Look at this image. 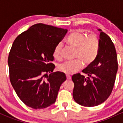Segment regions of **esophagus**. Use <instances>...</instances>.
I'll use <instances>...</instances> for the list:
<instances>
[{"instance_id":"obj_1","label":"esophagus","mask_w":123,"mask_h":123,"mask_svg":"<svg viewBox=\"0 0 123 123\" xmlns=\"http://www.w3.org/2000/svg\"><path fill=\"white\" fill-rule=\"evenodd\" d=\"M66 79H67V80H70L71 79V77L69 75H66Z\"/></svg>"}]
</instances>
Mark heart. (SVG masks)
Masks as SVG:
<instances>
[{"label":"heart","mask_w":123,"mask_h":123,"mask_svg":"<svg viewBox=\"0 0 123 123\" xmlns=\"http://www.w3.org/2000/svg\"><path fill=\"white\" fill-rule=\"evenodd\" d=\"M70 46L76 49L75 57L81 60L85 65L92 63L97 57L99 47V40L95 35H87L76 31L69 35L66 40ZM61 42L57 44L53 50V57L57 60H61ZM79 60L65 62L58 66V69L66 74H72L78 71L82 67V63Z\"/></svg>","instance_id":"1"}]
</instances>
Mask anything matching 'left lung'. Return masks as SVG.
Masks as SVG:
<instances>
[{
	"mask_svg": "<svg viewBox=\"0 0 123 123\" xmlns=\"http://www.w3.org/2000/svg\"><path fill=\"white\" fill-rule=\"evenodd\" d=\"M99 47L95 60L83 72L87 77L77 73L73 75V97L80 105L92 107L105 102L111 95L118 69L117 54L114 44L101 29Z\"/></svg>",
	"mask_w": 123,
	"mask_h": 123,
	"instance_id": "1",
	"label": "left lung"
}]
</instances>
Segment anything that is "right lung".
<instances>
[{
    "label": "right lung",
    "mask_w": 123,
    "mask_h": 123,
    "mask_svg": "<svg viewBox=\"0 0 123 123\" xmlns=\"http://www.w3.org/2000/svg\"><path fill=\"white\" fill-rule=\"evenodd\" d=\"M67 32L36 24L14 41L8 58L10 80L18 97L28 106L40 109L55 102L66 77L61 72H53L55 65L51 62L54 47Z\"/></svg>",
    "instance_id": "right-lung-1"
}]
</instances>
